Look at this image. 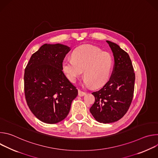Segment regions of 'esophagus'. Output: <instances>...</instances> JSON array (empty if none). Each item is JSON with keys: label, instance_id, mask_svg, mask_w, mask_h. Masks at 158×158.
Here are the masks:
<instances>
[{"label": "esophagus", "instance_id": "esophagus-1", "mask_svg": "<svg viewBox=\"0 0 158 158\" xmlns=\"http://www.w3.org/2000/svg\"><path fill=\"white\" fill-rule=\"evenodd\" d=\"M85 94H86V93L85 92L81 91V90H79V91H78V95H79V96L82 97V96H85Z\"/></svg>", "mask_w": 158, "mask_h": 158}]
</instances>
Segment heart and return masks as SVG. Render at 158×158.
Segmentation results:
<instances>
[{
	"instance_id": "heart-1",
	"label": "heart",
	"mask_w": 158,
	"mask_h": 158,
	"mask_svg": "<svg viewBox=\"0 0 158 158\" xmlns=\"http://www.w3.org/2000/svg\"><path fill=\"white\" fill-rule=\"evenodd\" d=\"M112 67L113 59L110 54L91 45L76 48L72 59H64L62 64L64 73L71 82H76L83 70L84 83L94 87L102 85L108 80Z\"/></svg>"
}]
</instances>
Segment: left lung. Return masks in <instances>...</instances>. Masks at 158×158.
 Here are the masks:
<instances>
[{"label": "left lung", "instance_id": "left-lung-1", "mask_svg": "<svg viewBox=\"0 0 158 158\" xmlns=\"http://www.w3.org/2000/svg\"><path fill=\"white\" fill-rule=\"evenodd\" d=\"M113 53L114 69L109 80L92 94L95 102L90 108L94 119L104 124L121 119L131 104L135 74L128 54L116 43L106 40Z\"/></svg>", "mask_w": 158, "mask_h": 158}]
</instances>
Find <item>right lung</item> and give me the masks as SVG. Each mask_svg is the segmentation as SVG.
<instances>
[{
  "mask_svg": "<svg viewBox=\"0 0 158 158\" xmlns=\"http://www.w3.org/2000/svg\"><path fill=\"white\" fill-rule=\"evenodd\" d=\"M70 48L45 44L33 54L26 67L24 91L27 104L40 121L56 124L70 111L78 91L62 72L63 60Z\"/></svg>",
  "mask_w": 158,
  "mask_h": 158,
  "instance_id": "add662e5",
  "label": "right lung"
}]
</instances>
